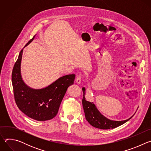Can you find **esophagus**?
<instances>
[{"mask_svg": "<svg viewBox=\"0 0 151 151\" xmlns=\"http://www.w3.org/2000/svg\"><path fill=\"white\" fill-rule=\"evenodd\" d=\"M75 81H76V83L77 84H80L81 82V78L79 75H78L76 78V79H75Z\"/></svg>", "mask_w": 151, "mask_h": 151, "instance_id": "obj_1", "label": "esophagus"}]
</instances>
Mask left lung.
<instances>
[{
	"instance_id": "left-lung-1",
	"label": "left lung",
	"mask_w": 151,
	"mask_h": 151,
	"mask_svg": "<svg viewBox=\"0 0 151 151\" xmlns=\"http://www.w3.org/2000/svg\"><path fill=\"white\" fill-rule=\"evenodd\" d=\"M82 90L83 91L82 106L84 110L85 118L90 125L96 128L103 129V130L114 128L127 122L134 115V114L132 117L124 121H112L107 119L100 113L93 102L91 103L85 100V88L83 87Z\"/></svg>"
}]
</instances>
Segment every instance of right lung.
Returning <instances> with one entry per match:
<instances>
[{
    "mask_svg": "<svg viewBox=\"0 0 151 151\" xmlns=\"http://www.w3.org/2000/svg\"><path fill=\"white\" fill-rule=\"evenodd\" d=\"M31 39L27 44L33 40ZM21 50L12 73V83L15 103L19 109L27 116L37 121H47L58 113L61 102L68 88L73 83L75 75H68L58 78L46 88L35 90L24 82L21 75Z\"/></svg>",
    "mask_w": 151,
    "mask_h": 151,
    "instance_id": "obj_1",
    "label": "right lung"
}]
</instances>
